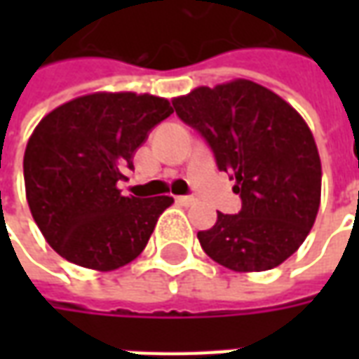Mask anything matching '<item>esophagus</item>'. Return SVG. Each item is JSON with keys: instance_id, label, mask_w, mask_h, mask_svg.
I'll use <instances>...</instances> for the list:
<instances>
[{"instance_id": "1", "label": "esophagus", "mask_w": 359, "mask_h": 359, "mask_svg": "<svg viewBox=\"0 0 359 359\" xmlns=\"http://www.w3.org/2000/svg\"><path fill=\"white\" fill-rule=\"evenodd\" d=\"M177 202L180 205H192L194 203V198H190V196H177Z\"/></svg>"}]
</instances>
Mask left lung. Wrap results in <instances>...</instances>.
<instances>
[{
  "mask_svg": "<svg viewBox=\"0 0 359 359\" xmlns=\"http://www.w3.org/2000/svg\"><path fill=\"white\" fill-rule=\"evenodd\" d=\"M175 111L208 140L242 198L236 215L217 211L198 233L226 269L267 271L300 248L321 203V159L308 123L273 90L246 79L172 97Z\"/></svg>",
  "mask_w": 359,
  "mask_h": 359,
  "instance_id": "obj_1",
  "label": "left lung"
}]
</instances>
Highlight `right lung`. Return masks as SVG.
Listing matches in <instances>:
<instances>
[{
    "mask_svg": "<svg viewBox=\"0 0 359 359\" xmlns=\"http://www.w3.org/2000/svg\"><path fill=\"white\" fill-rule=\"evenodd\" d=\"M172 113L169 100L94 92L50 111L28 138L22 169L30 213L71 264L115 271L146 248L171 196H123L136 148Z\"/></svg>",
    "mask_w": 359,
    "mask_h": 359,
    "instance_id": "right-lung-1",
    "label": "right lung"
}]
</instances>
